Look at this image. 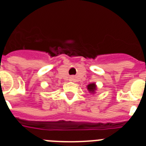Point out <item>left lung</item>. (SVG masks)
Instances as JSON below:
<instances>
[{"mask_svg":"<svg viewBox=\"0 0 146 146\" xmlns=\"http://www.w3.org/2000/svg\"><path fill=\"white\" fill-rule=\"evenodd\" d=\"M87 89L89 90V92L90 93H95L96 91V83H91V84H89L87 86Z\"/></svg>","mask_w":146,"mask_h":146,"instance_id":"left-lung-1","label":"left lung"}]
</instances>
